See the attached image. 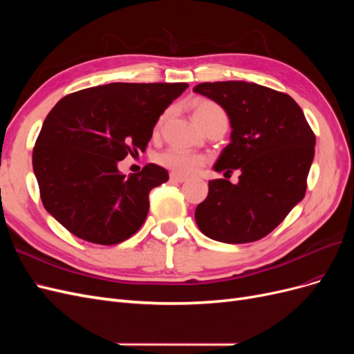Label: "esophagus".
Listing matches in <instances>:
<instances>
[{"mask_svg":"<svg viewBox=\"0 0 354 354\" xmlns=\"http://www.w3.org/2000/svg\"><path fill=\"white\" fill-rule=\"evenodd\" d=\"M169 180L171 181H176V183H185V181L187 180L185 176H178V174H169Z\"/></svg>","mask_w":354,"mask_h":354,"instance_id":"esophagus-1","label":"esophagus"}]
</instances>
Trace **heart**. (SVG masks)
Segmentation results:
<instances>
[{
	"mask_svg": "<svg viewBox=\"0 0 354 354\" xmlns=\"http://www.w3.org/2000/svg\"><path fill=\"white\" fill-rule=\"evenodd\" d=\"M192 116H194V121L202 128H207L209 124L224 120L227 121L226 113L220 108V106L209 99H195L190 103ZM167 118V112L160 115L159 121L156 124V131L164 124ZM156 162L169 169L171 173L178 174V176H192L195 174L196 171L201 169V167L205 164V158L198 153H189L183 151H177V149H168V151L160 152L155 158Z\"/></svg>",
	"mask_w": 354,
	"mask_h": 354,
	"instance_id": "obj_1",
	"label": "heart"
}]
</instances>
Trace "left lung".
Segmentation results:
<instances>
[{
    "mask_svg": "<svg viewBox=\"0 0 354 354\" xmlns=\"http://www.w3.org/2000/svg\"><path fill=\"white\" fill-rule=\"evenodd\" d=\"M194 91L220 104L230 120V143L214 169L241 171L236 185L209 181L195 211L198 227L224 243L259 241L304 198L316 137L285 93L245 81L202 82Z\"/></svg>",
    "mask_w": 354,
    "mask_h": 354,
    "instance_id": "left-lung-1",
    "label": "left lung"
}]
</instances>
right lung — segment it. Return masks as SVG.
<instances>
[{
    "instance_id": "add662e5",
    "label": "right lung",
    "mask_w": 354,
    "mask_h": 354,
    "mask_svg": "<svg viewBox=\"0 0 354 354\" xmlns=\"http://www.w3.org/2000/svg\"><path fill=\"white\" fill-rule=\"evenodd\" d=\"M186 82H112L72 93L50 111L32 153L44 208L75 236L120 243L142 227L149 194L168 180L147 164L125 176L118 162L145 152L153 127Z\"/></svg>"
}]
</instances>
